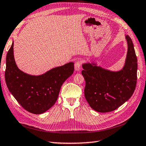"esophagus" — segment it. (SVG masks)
I'll return each mask as SVG.
<instances>
[{"mask_svg": "<svg viewBox=\"0 0 146 146\" xmlns=\"http://www.w3.org/2000/svg\"><path fill=\"white\" fill-rule=\"evenodd\" d=\"M81 65H82L81 60H79L78 61H76L75 62V64H74V68H75V70L76 71H79L80 70V68L81 67Z\"/></svg>", "mask_w": 146, "mask_h": 146, "instance_id": "34e87169", "label": "esophagus"}]
</instances>
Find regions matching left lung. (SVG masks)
<instances>
[{"instance_id":"left-lung-1","label":"left lung","mask_w":146,"mask_h":146,"mask_svg":"<svg viewBox=\"0 0 146 146\" xmlns=\"http://www.w3.org/2000/svg\"><path fill=\"white\" fill-rule=\"evenodd\" d=\"M128 53L125 67L111 72L91 64L82 65L84 96L90 106L100 112L114 111L130 98L135 89L137 59L131 38L126 35Z\"/></svg>"}]
</instances>
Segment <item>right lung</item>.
<instances>
[{
    "label": "right lung",
    "mask_w": 146,
    "mask_h": 146,
    "mask_svg": "<svg viewBox=\"0 0 146 146\" xmlns=\"http://www.w3.org/2000/svg\"><path fill=\"white\" fill-rule=\"evenodd\" d=\"M74 70V63L70 62L39 76L24 73L16 65L13 42L6 56L5 79L9 92L22 107L31 113L39 114L54 105L62 85Z\"/></svg>",
    "instance_id": "1"
}]
</instances>
